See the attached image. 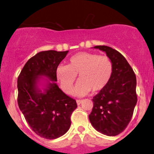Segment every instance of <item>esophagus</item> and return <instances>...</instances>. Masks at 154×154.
<instances>
[{
    "label": "esophagus",
    "instance_id": "1",
    "mask_svg": "<svg viewBox=\"0 0 154 154\" xmlns=\"http://www.w3.org/2000/svg\"><path fill=\"white\" fill-rule=\"evenodd\" d=\"M77 105H80V104H81V102H82V100H77Z\"/></svg>",
    "mask_w": 154,
    "mask_h": 154
}]
</instances>
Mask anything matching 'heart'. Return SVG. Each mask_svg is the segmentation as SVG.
<instances>
[{
	"label": "heart",
	"mask_w": 154,
	"mask_h": 154,
	"mask_svg": "<svg viewBox=\"0 0 154 154\" xmlns=\"http://www.w3.org/2000/svg\"><path fill=\"white\" fill-rule=\"evenodd\" d=\"M113 62L106 56L82 52L70 58L67 65H59L56 77L62 90L72 94L73 86L78 74L74 93L80 96L92 90L99 92L107 86L113 75Z\"/></svg>",
	"instance_id": "1"
}]
</instances>
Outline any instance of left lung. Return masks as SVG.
<instances>
[{"label": "left lung", "instance_id": "8db88e82", "mask_svg": "<svg viewBox=\"0 0 154 154\" xmlns=\"http://www.w3.org/2000/svg\"><path fill=\"white\" fill-rule=\"evenodd\" d=\"M113 62V75L104 89L92 98L89 119L98 132L115 136L121 133L132 119L137 103L136 77L124 56L107 46H95Z\"/></svg>", "mask_w": 154, "mask_h": 154}]
</instances>
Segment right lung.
Listing matches in <instances>:
<instances>
[{"label": "right lung", "instance_id": "1", "mask_svg": "<svg viewBox=\"0 0 154 154\" xmlns=\"http://www.w3.org/2000/svg\"><path fill=\"white\" fill-rule=\"evenodd\" d=\"M68 53L40 52L26 62L18 77L19 109L31 129L47 139H56L68 132L71 115L77 107L75 100L56 83V69Z\"/></svg>", "mask_w": 154, "mask_h": 154}]
</instances>
